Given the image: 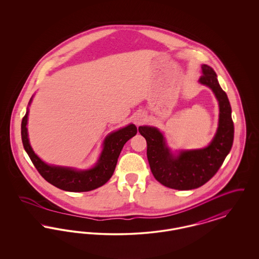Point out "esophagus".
Masks as SVG:
<instances>
[{
	"mask_svg": "<svg viewBox=\"0 0 259 259\" xmlns=\"http://www.w3.org/2000/svg\"><path fill=\"white\" fill-rule=\"evenodd\" d=\"M135 122L137 125H140V124L143 122V118L142 117H139V118H136Z\"/></svg>",
	"mask_w": 259,
	"mask_h": 259,
	"instance_id": "1",
	"label": "esophagus"
}]
</instances>
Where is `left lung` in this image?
<instances>
[{
  "label": "left lung",
  "instance_id": "1",
  "mask_svg": "<svg viewBox=\"0 0 259 259\" xmlns=\"http://www.w3.org/2000/svg\"><path fill=\"white\" fill-rule=\"evenodd\" d=\"M202 72L199 81L213 91L220 104L219 128L209 147L181 151L175 157L156 128L139 127L140 134L147 141V155L153 177L172 189L189 190L205 185L219 171L233 145L234 124L228 97L211 67L202 65Z\"/></svg>",
  "mask_w": 259,
  "mask_h": 259
}]
</instances>
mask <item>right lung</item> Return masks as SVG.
I'll use <instances>...</instances> for the list:
<instances>
[{"mask_svg": "<svg viewBox=\"0 0 259 259\" xmlns=\"http://www.w3.org/2000/svg\"><path fill=\"white\" fill-rule=\"evenodd\" d=\"M31 102L32 98L29 105ZM28 113L27 108L21 122V138L25 150L40 176L51 185L65 191L83 192L105 185L114 172L117 158L125 143L137 134V127L134 124H130L108 136L104 142V149L97 165L90 170L76 171L71 168L50 166L37 157L29 144L26 127Z\"/></svg>", "mask_w": 259, "mask_h": 259, "instance_id": "1", "label": "right lung"}]
</instances>
